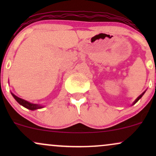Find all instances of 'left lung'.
Instances as JSON below:
<instances>
[{"mask_svg": "<svg viewBox=\"0 0 156 156\" xmlns=\"http://www.w3.org/2000/svg\"><path fill=\"white\" fill-rule=\"evenodd\" d=\"M145 92H146V90H145V91H144V92H143V93H142V94H140V95H139V97H138V98H136V100H135V101H134V102H133V103H132V105H134V104H135V103H137V102H138V101H139V99H140V98H141V97H142L143 95H144V93H145Z\"/></svg>", "mask_w": 156, "mask_h": 156, "instance_id": "obj_1", "label": "left lung"}]
</instances>
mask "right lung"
Here are the masks:
<instances>
[{
  "instance_id": "right-lung-1",
  "label": "right lung",
  "mask_w": 156,
  "mask_h": 156,
  "mask_svg": "<svg viewBox=\"0 0 156 156\" xmlns=\"http://www.w3.org/2000/svg\"><path fill=\"white\" fill-rule=\"evenodd\" d=\"M11 94H12V95L13 96V98H15L16 101H17L19 104L23 105V106L25 107V108L29 109V110L34 111V110H37V109L42 108L44 107V105H39V104H35V103H32L27 101H25V100L22 99V98H20L17 96H16L15 94H14L12 92H11Z\"/></svg>"
}]
</instances>
